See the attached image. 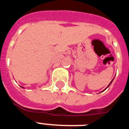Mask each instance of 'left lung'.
Listing matches in <instances>:
<instances>
[{
	"mask_svg": "<svg viewBox=\"0 0 129 129\" xmlns=\"http://www.w3.org/2000/svg\"><path fill=\"white\" fill-rule=\"evenodd\" d=\"M113 80H114V79H113ZM113 80H112V81H111V82H110V84H109V85H108V86H107V88H108V86H110V84H111V83H112V81H113Z\"/></svg>",
	"mask_w": 129,
	"mask_h": 129,
	"instance_id": "obj_1",
	"label": "left lung"
}]
</instances>
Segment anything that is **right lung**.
<instances>
[{
  "label": "right lung",
  "instance_id": "right-lung-1",
  "mask_svg": "<svg viewBox=\"0 0 129 129\" xmlns=\"http://www.w3.org/2000/svg\"><path fill=\"white\" fill-rule=\"evenodd\" d=\"M22 88H23V87H22Z\"/></svg>",
  "mask_w": 129,
  "mask_h": 129
}]
</instances>
